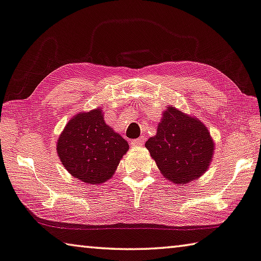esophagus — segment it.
<instances>
[{
    "label": "esophagus",
    "mask_w": 261,
    "mask_h": 261,
    "mask_svg": "<svg viewBox=\"0 0 261 261\" xmlns=\"http://www.w3.org/2000/svg\"><path fill=\"white\" fill-rule=\"evenodd\" d=\"M143 142H144V139H143V138H139V139L132 141L130 144H132V146H133V147H139V146H142Z\"/></svg>",
    "instance_id": "1"
}]
</instances>
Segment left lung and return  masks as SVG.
I'll use <instances>...</instances> for the list:
<instances>
[{
    "label": "left lung",
    "instance_id": "obj_1",
    "mask_svg": "<svg viewBox=\"0 0 261 261\" xmlns=\"http://www.w3.org/2000/svg\"><path fill=\"white\" fill-rule=\"evenodd\" d=\"M146 148L164 177L179 185L203 174L214 153V142L203 123L174 108L164 111L157 134Z\"/></svg>",
    "mask_w": 261,
    "mask_h": 261
}]
</instances>
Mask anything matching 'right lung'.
Segmentation results:
<instances>
[{"label": "right lung", "mask_w": 261, "mask_h": 261, "mask_svg": "<svg viewBox=\"0 0 261 261\" xmlns=\"http://www.w3.org/2000/svg\"><path fill=\"white\" fill-rule=\"evenodd\" d=\"M128 142L108 126L99 109L76 114L60 135L57 150L72 177L101 184L113 176Z\"/></svg>", "instance_id": "obj_1"}]
</instances>
